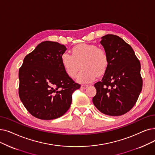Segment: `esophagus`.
I'll return each instance as SVG.
<instances>
[{
	"instance_id": "1",
	"label": "esophagus",
	"mask_w": 155,
	"mask_h": 155,
	"mask_svg": "<svg viewBox=\"0 0 155 155\" xmlns=\"http://www.w3.org/2000/svg\"><path fill=\"white\" fill-rule=\"evenodd\" d=\"M87 87H88V85H81V88L83 89H85L87 88Z\"/></svg>"
}]
</instances>
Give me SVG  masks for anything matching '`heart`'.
<instances>
[{
  "mask_svg": "<svg viewBox=\"0 0 155 155\" xmlns=\"http://www.w3.org/2000/svg\"><path fill=\"white\" fill-rule=\"evenodd\" d=\"M72 54L64 52L61 60L66 73L71 78H75L80 64L82 70L77 80L82 84L91 82L97 76L103 75L109 65L107 51L95 44H80L71 49Z\"/></svg>",
  "mask_w": 155,
  "mask_h": 155,
  "instance_id": "heart-1",
  "label": "heart"
}]
</instances>
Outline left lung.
<instances>
[{
	"instance_id": "left-lung-1",
	"label": "left lung",
	"mask_w": 155,
	"mask_h": 155,
	"mask_svg": "<svg viewBox=\"0 0 155 155\" xmlns=\"http://www.w3.org/2000/svg\"><path fill=\"white\" fill-rule=\"evenodd\" d=\"M109 56V65L92 102L101 112L120 116L136 103L143 88L140 63L131 46L120 37L107 34L100 42Z\"/></svg>"
}]
</instances>
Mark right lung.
I'll use <instances>...</instances> for the list:
<instances>
[{
	"label": "right lung",
	"mask_w": 155,
	"mask_h": 155,
	"mask_svg": "<svg viewBox=\"0 0 155 155\" xmlns=\"http://www.w3.org/2000/svg\"><path fill=\"white\" fill-rule=\"evenodd\" d=\"M66 48L45 41L24 58L19 70V96L31 115L41 120L63 116L72 101V93L79 89L66 73L61 57Z\"/></svg>",
	"instance_id": "1"
}]
</instances>
